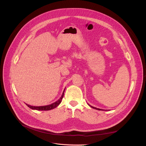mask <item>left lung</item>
<instances>
[{"mask_svg":"<svg viewBox=\"0 0 146 146\" xmlns=\"http://www.w3.org/2000/svg\"><path fill=\"white\" fill-rule=\"evenodd\" d=\"M89 105V104H88ZM91 107H92V108H94V109H96V110H101V109H99V108H96V107H92V106H91L90 105H89Z\"/></svg>","mask_w":146,"mask_h":146,"instance_id":"obj_1","label":"left lung"}]
</instances>
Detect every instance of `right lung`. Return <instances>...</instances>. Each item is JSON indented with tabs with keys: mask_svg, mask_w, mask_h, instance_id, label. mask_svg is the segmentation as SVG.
<instances>
[{
	"mask_svg": "<svg viewBox=\"0 0 146 146\" xmlns=\"http://www.w3.org/2000/svg\"><path fill=\"white\" fill-rule=\"evenodd\" d=\"M64 90L62 94V96H61V98L57 100L55 102L53 103L50 105H46V106H40V107H35V106H31V105H29L28 104H26L27 105L28 107L32 109V110H41V111H47V110H52L54 109L55 108H56V107H58V106L60 104V103L61 102V101H62V99H63V98L64 96Z\"/></svg>",
	"mask_w": 146,
	"mask_h": 146,
	"instance_id": "add662e5",
	"label": "right lung"
}]
</instances>
